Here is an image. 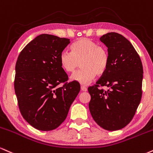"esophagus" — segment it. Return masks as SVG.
<instances>
[{"label":"esophagus","instance_id":"obj_1","mask_svg":"<svg viewBox=\"0 0 153 153\" xmlns=\"http://www.w3.org/2000/svg\"><path fill=\"white\" fill-rule=\"evenodd\" d=\"M81 90H82V91H87V87H84V86H82V87H81Z\"/></svg>","mask_w":153,"mask_h":153}]
</instances>
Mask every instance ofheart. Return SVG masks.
Wrapping results in <instances>:
<instances>
[{"mask_svg": "<svg viewBox=\"0 0 153 153\" xmlns=\"http://www.w3.org/2000/svg\"><path fill=\"white\" fill-rule=\"evenodd\" d=\"M109 53L107 48L99 46L87 38L77 39L71 46V53L62 51L59 56V63L63 70L74 72L79 66L82 68L71 76V80L82 85H87L95 76H101L109 65Z\"/></svg>", "mask_w": 153, "mask_h": 153, "instance_id": "heart-1", "label": "heart"}]
</instances>
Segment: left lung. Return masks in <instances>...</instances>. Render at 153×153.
I'll return each instance as SVG.
<instances>
[{
  "instance_id": "1",
  "label": "left lung",
  "mask_w": 153,
  "mask_h": 153,
  "mask_svg": "<svg viewBox=\"0 0 153 153\" xmlns=\"http://www.w3.org/2000/svg\"><path fill=\"white\" fill-rule=\"evenodd\" d=\"M100 41L108 48L109 65L96 84L88 87L89 108L98 125L118 130L130 123L140 102L143 64L133 46L121 34L106 33Z\"/></svg>"
}]
</instances>
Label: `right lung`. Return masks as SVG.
I'll use <instances>...</instances> for the list:
<instances>
[{
    "label": "right lung",
    "instance_id": "add662e5",
    "mask_svg": "<svg viewBox=\"0 0 153 153\" xmlns=\"http://www.w3.org/2000/svg\"><path fill=\"white\" fill-rule=\"evenodd\" d=\"M70 39L49 34L38 36L23 48L16 64L14 89L23 117L34 128L50 131L65 120L80 91L68 82L59 56Z\"/></svg>",
    "mask_w": 153,
    "mask_h": 153
}]
</instances>
